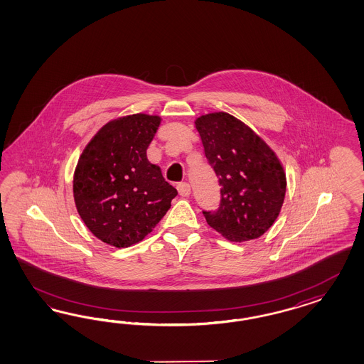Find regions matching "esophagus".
<instances>
[{"label":"esophagus","mask_w":364,"mask_h":364,"mask_svg":"<svg viewBox=\"0 0 364 364\" xmlns=\"http://www.w3.org/2000/svg\"><path fill=\"white\" fill-rule=\"evenodd\" d=\"M177 192L180 196L187 198L191 193V186L188 183H180V184H177Z\"/></svg>","instance_id":"34e87169"}]
</instances>
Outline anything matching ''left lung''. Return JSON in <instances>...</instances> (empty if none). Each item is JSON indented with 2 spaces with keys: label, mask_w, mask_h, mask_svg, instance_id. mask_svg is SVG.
<instances>
[{
  "label": "left lung",
  "mask_w": 364,
  "mask_h": 364,
  "mask_svg": "<svg viewBox=\"0 0 364 364\" xmlns=\"http://www.w3.org/2000/svg\"><path fill=\"white\" fill-rule=\"evenodd\" d=\"M204 154L219 177L220 205L203 210L205 220L230 242L260 237L279 216L286 196V173L262 137L225 112L195 122Z\"/></svg>",
  "instance_id": "left-lung-1"
}]
</instances>
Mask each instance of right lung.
Segmentation results:
<instances>
[{
    "instance_id": "obj_1",
    "label": "right lung",
    "mask_w": 364,
    "mask_h": 364,
    "mask_svg": "<svg viewBox=\"0 0 364 364\" xmlns=\"http://www.w3.org/2000/svg\"><path fill=\"white\" fill-rule=\"evenodd\" d=\"M160 122L145 113L112 120L78 159L73 177L78 215L97 239L116 248L141 242L177 195L146 159Z\"/></svg>"
}]
</instances>
